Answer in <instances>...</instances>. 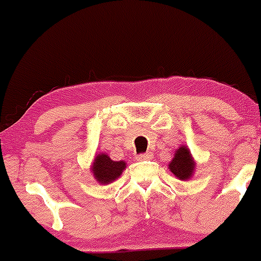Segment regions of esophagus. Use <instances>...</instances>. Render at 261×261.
I'll list each match as a JSON object with an SVG mask.
<instances>
[{"mask_svg": "<svg viewBox=\"0 0 261 261\" xmlns=\"http://www.w3.org/2000/svg\"><path fill=\"white\" fill-rule=\"evenodd\" d=\"M136 159L139 160V162H144V160H150L152 159V154L151 152H145V154H140L136 156Z\"/></svg>", "mask_w": 261, "mask_h": 261, "instance_id": "obj_1", "label": "esophagus"}]
</instances>
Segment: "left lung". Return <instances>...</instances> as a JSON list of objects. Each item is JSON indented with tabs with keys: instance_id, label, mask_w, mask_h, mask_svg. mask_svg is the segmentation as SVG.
I'll return each instance as SVG.
<instances>
[{
	"instance_id": "obj_1",
	"label": "left lung",
	"mask_w": 261,
	"mask_h": 261,
	"mask_svg": "<svg viewBox=\"0 0 261 261\" xmlns=\"http://www.w3.org/2000/svg\"><path fill=\"white\" fill-rule=\"evenodd\" d=\"M168 168L179 180L186 181L191 179L196 170V162H194V158L192 156L191 150L186 145L178 147L175 150L172 162L168 164Z\"/></svg>"
}]
</instances>
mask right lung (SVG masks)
<instances>
[{
    "mask_svg": "<svg viewBox=\"0 0 261 261\" xmlns=\"http://www.w3.org/2000/svg\"><path fill=\"white\" fill-rule=\"evenodd\" d=\"M125 169L126 162L123 160L115 162L106 152H99V154L94 155V159L91 165L92 174L99 184L112 183L121 177Z\"/></svg>",
    "mask_w": 261,
    "mask_h": 261,
    "instance_id": "right-lung-1",
    "label": "right lung"
}]
</instances>
